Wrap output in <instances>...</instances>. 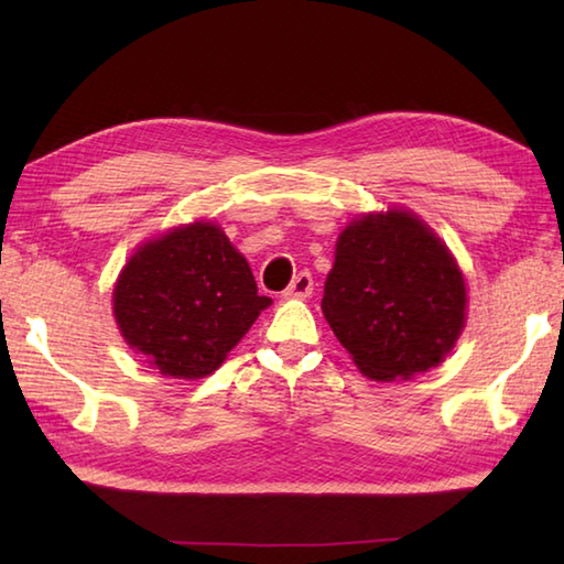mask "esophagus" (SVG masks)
Listing matches in <instances>:
<instances>
[{"mask_svg":"<svg viewBox=\"0 0 564 564\" xmlns=\"http://www.w3.org/2000/svg\"><path fill=\"white\" fill-rule=\"evenodd\" d=\"M313 291H315L313 275H310L307 271H301L295 275L289 289L283 291V297H289V301H305V297L313 295Z\"/></svg>","mask_w":564,"mask_h":564,"instance_id":"esophagus-1","label":"esophagus"}]
</instances>
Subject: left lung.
Returning <instances> with one entry per match:
<instances>
[{"label": "left lung", "instance_id": "left-lung-1", "mask_svg": "<svg viewBox=\"0 0 564 564\" xmlns=\"http://www.w3.org/2000/svg\"><path fill=\"white\" fill-rule=\"evenodd\" d=\"M465 305L458 263L414 213H368L339 235L322 313L364 376L406 380L438 366Z\"/></svg>", "mask_w": 564, "mask_h": 564}]
</instances>
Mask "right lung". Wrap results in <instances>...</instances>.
Instances as JSON below:
<instances>
[{"instance_id": "obj_1", "label": "right lung", "mask_w": 564, "mask_h": 564, "mask_svg": "<svg viewBox=\"0 0 564 564\" xmlns=\"http://www.w3.org/2000/svg\"><path fill=\"white\" fill-rule=\"evenodd\" d=\"M269 305L247 259L203 220L138 247L113 289V315L130 349L162 376L186 380L218 370Z\"/></svg>"}]
</instances>
